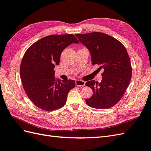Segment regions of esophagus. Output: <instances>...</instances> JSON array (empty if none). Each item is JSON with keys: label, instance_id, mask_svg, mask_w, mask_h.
Masks as SVG:
<instances>
[{"label": "esophagus", "instance_id": "1", "mask_svg": "<svg viewBox=\"0 0 151 151\" xmlns=\"http://www.w3.org/2000/svg\"><path fill=\"white\" fill-rule=\"evenodd\" d=\"M86 85V82L84 81L80 80H76V86L78 87H83Z\"/></svg>", "mask_w": 151, "mask_h": 151}]
</instances>
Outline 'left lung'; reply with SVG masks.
Instances as JSON below:
<instances>
[{"label":"left lung","instance_id":"1","mask_svg":"<svg viewBox=\"0 0 151 151\" xmlns=\"http://www.w3.org/2000/svg\"><path fill=\"white\" fill-rule=\"evenodd\" d=\"M75 36L89 51L92 64H98L100 70H104L101 82L90 80L86 83L93 91L86 100L87 105L98 109L112 107L124 94L131 79L132 69L126 48L114 37L101 32Z\"/></svg>","mask_w":151,"mask_h":151}]
</instances>
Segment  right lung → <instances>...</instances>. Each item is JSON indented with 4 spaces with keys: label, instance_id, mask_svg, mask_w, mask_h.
I'll return each mask as SVG.
<instances>
[{
    "label": "right lung",
    "instance_id": "1",
    "mask_svg": "<svg viewBox=\"0 0 151 151\" xmlns=\"http://www.w3.org/2000/svg\"><path fill=\"white\" fill-rule=\"evenodd\" d=\"M73 34L50 35L36 41L25 53L20 65V77L29 98L40 109L53 111L63 107L75 80L55 77V65L60 54L72 43H78Z\"/></svg>",
    "mask_w": 151,
    "mask_h": 151
}]
</instances>
